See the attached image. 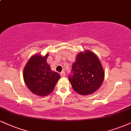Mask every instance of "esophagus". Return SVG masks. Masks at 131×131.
I'll return each mask as SVG.
<instances>
[{
    "mask_svg": "<svg viewBox=\"0 0 131 131\" xmlns=\"http://www.w3.org/2000/svg\"><path fill=\"white\" fill-rule=\"evenodd\" d=\"M60 75L61 77H66V74H65V72H62L61 73H60Z\"/></svg>",
    "mask_w": 131,
    "mask_h": 131,
    "instance_id": "obj_1",
    "label": "esophagus"
}]
</instances>
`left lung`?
<instances>
[{
	"label": "left lung",
	"instance_id": "left-lung-1",
	"mask_svg": "<svg viewBox=\"0 0 131 131\" xmlns=\"http://www.w3.org/2000/svg\"><path fill=\"white\" fill-rule=\"evenodd\" d=\"M104 72L99 58L92 51L85 50L77 54L69 77L72 88L83 95L92 94L102 84Z\"/></svg>",
	"mask_w": 131,
	"mask_h": 131
}]
</instances>
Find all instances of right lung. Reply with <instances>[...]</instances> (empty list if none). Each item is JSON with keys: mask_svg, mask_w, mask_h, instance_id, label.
<instances>
[{"mask_svg": "<svg viewBox=\"0 0 131 131\" xmlns=\"http://www.w3.org/2000/svg\"><path fill=\"white\" fill-rule=\"evenodd\" d=\"M48 54L45 56L34 54L30 58L24 69L25 84L34 94L46 96L53 91L60 76L51 70L47 62Z\"/></svg>", "mask_w": 131, "mask_h": 131, "instance_id": "1", "label": "right lung"}]
</instances>
